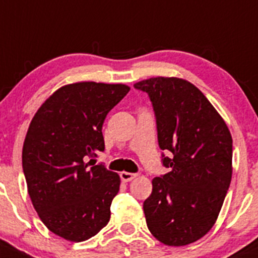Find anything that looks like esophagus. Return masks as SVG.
Segmentation results:
<instances>
[{"instance_id": "esophagus-1", "label": "esophagus", "mask_w": 258, "mask_h": 258, "mask_svg": "<svg viewBox=\"0 0 258 258\" xmlns=\"http://www.w3.org/2000/svg\"><path fill=\"white\" fill-rule=\"evenodd\" d=\"M120 177L122 179V181H131L132 179H135L137 177L135 173H128V172H121Z\"/></svg>"}]
</instances>
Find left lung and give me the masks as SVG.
<instances>
[{
	"label": "left lung",
	"instance_id": "left-lung-1",
	"mask_svg": "<svg viewBox=\"0 0 258 258\" xmlns=\"http://www.w3.org/2000/svg\"><path fill=\"white\" fill-rule=\"evenodd\" d=\"M150 96L162 163L167 174L152 180L143 203L151 234L168 246L195 242L213 227L232 175V138L205 95L179 78L135 84Z\"/></svg>",
	"mask_w": 258,
	"mask_h": 258
}]
</instances>
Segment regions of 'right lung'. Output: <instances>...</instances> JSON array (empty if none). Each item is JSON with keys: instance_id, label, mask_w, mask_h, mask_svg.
Wrapping results in <instances>:
<instances>
[{"instance_id": "right-lung-1", "label": "right lung", "mask_w": 258, "mask_h": 258, "mask_svg": "<svg viewBox=\"0 0 258 258\" xmlns=\"http://www.w3.org/2000/svg\"><path fill=\"white\" fill-rule=\"evenodd\" d=\"M128 91L123 84H69L32 118L22 151L28 194L43 224L65 240H89L110 220L120 177L86 159L104 152L102 124Z\"/></svg>"}]
</instances>
